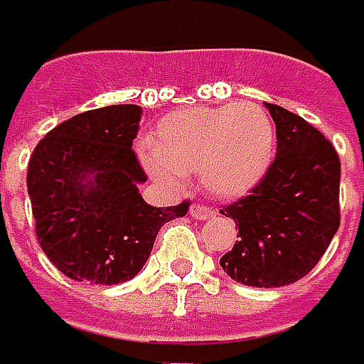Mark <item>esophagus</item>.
Masks as SVG:
<instances>
[{"label":"esophagus","instance_id":"34e87169","mask_svg":"<svg viewBox=\"0 0 364 364\" xmlns=\"http://www.w3.org/2000/svg\"><path fill=\"white\" fill-rule=\"evenodd\" d=\"M191 215H193L195 220H209V218L215 215V211H213L211 207H207V205L195 203V205L191 207Z\"/></svg>","mask_w":364,"mask_h":364}]
</instances>
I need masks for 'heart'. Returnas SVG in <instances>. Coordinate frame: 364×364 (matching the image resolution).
<instances>
[{
	"mask_svg": "<svg viewBox=\"0 0 364 364\" xmlns=\"http://www.w3.org/2000/svg\"><path fill=\"white\" fill-rule=\"evenodd\" d=\"M275 128L261 105L230 103L169 114L151 139V168L159 176L200 173L215 196L247 195L273 157Z\"/></svg>",
	"mask_w": 364,
	"mask_h": 364,
	"instance_id": "1",
	"label": "heart"
}]
</instances>
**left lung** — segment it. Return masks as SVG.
Listing matches in <instances>:
<instances>
[{
  "mask_svg": "<svg viewBox=\"0 0 364 364\" xmlns=\"http://www.w3.org/2000/svg\"><path fill=\"white\" fill-rule=\"evenodd\" d=\"M277 151L250 195L220 209L238 225L220 259L232 279L279 288L311 272L340 228V157L323 134L296 114L267 103Z\"/></svg>",
  "mask_w": 364,
  "mask_h": 364,
  "instance_id": "1",
  "label": "left lung"
}]
</instances>
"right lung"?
Instances as JSON below:
<instances>
[{"mask_svg": "<svg viewBox=\"0 0 364 364\" xmlns=\"http://www.w3.org/2000/svg\"><path fill=\"white\" fill-rule=\"evenodd\" d=\"M143 109L109 105L49 130L28 161L26 188L47 259L76 282L114 286L146 263L157 232L191 203L151 207L132 149Z\"/></svg>", "mask_w": 364, "mask_h": 364, "instance_id": "obj_1", "label": "right lung"}]
</instances>
